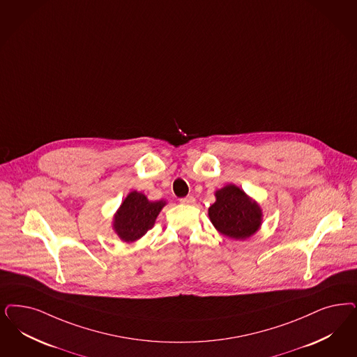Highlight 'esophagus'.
I'll use <instances>...</instances> for the list:
<instances>
[{
    "label": "esophagus",
    "instance_id": "34e87169",
    "mask_svg": "<svg viewBox=\"0 0 357 357\" xmlns=\"http://www.w3.org/2000/svg\"><path fill=\"white\" fill-rule=\"evenodd\" d=\"M181 203H182V204H190V206H192V204H195V197H183V199H181Z\"/></svg>",
    "mask_w": 357,
    "mask_h": 357
}]
</instances>
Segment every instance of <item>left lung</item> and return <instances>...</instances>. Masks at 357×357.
I'll use <instances>...</instances> for the list:
<instances>
[{"label": "left lung", "instance_id": "left-lung-1", "mask_svg": "<svg viewBox=\"0 0 357 357\" xmlns=\"http://www.w3.org/2000/svg\"><path fill=\"white\" fill-rule=\"evenodd\" d=\"M215 203L208 208V218L219 234L234 240H246L262 224L259 203L236 185H224L215 192Z\"/></svg>", "mask_w": 357, "mask_h": 357}]
</instances>
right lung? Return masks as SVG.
Here are the masks:
<instances>
[{"instance_id": "add662e5", "label": "right lung", "mask_w": 357, "mask_h": 357, "mask_svg": "<svg viewBox=\"0 0 357 357\" xmlns=\"http://www.w3.org/2000/svg\"><path fill=\"white\" fill-rule=\"evenodd\" d=\"M166 204V200L151 202L145 194L132 191L116 211L112 228L123 243H135L154 227L157 216Z\"/></svg>"}]
</instances>
